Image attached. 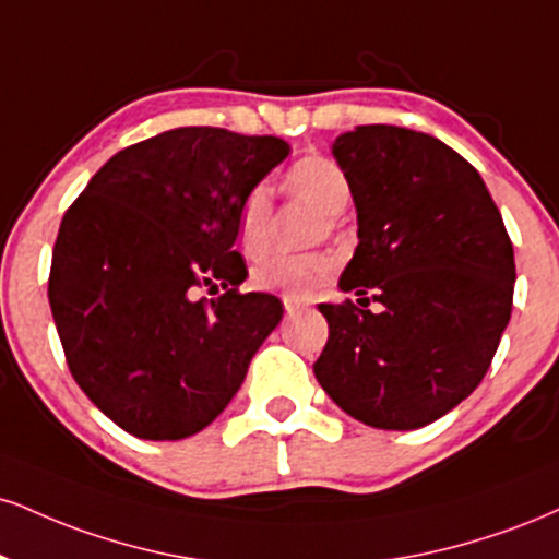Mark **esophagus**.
I'll return each mask as SVG.
<instances>
[{
  "mask_svg": "<svg viewBox=\"0 0 559 559\" xmlns=\"http://www.w3.org/2000/svg\"><path fill=\"white\" fill-rule=\"evenodd\" d=\"M284 309H286V314H299V312H305L307 305H305V301H299V299L284 297Z\"/></svg>",
  "mask_w": 559,
  "mask_h": 559,
  "instance_id": "1",
  "label": "esophagus"
}]
</instances>
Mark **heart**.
Segmentation results:
<instances>
[{
  "instance_id": "b5f03b06",
  "label": "heart",
  "mask_w": 559,
  "mask_h": 559,
  "mask_svg": "<svg viewBox=\"0 0 559 559\" xmlns=\"http://www.w3.org/2000/svg\"><path fill=\"white\" fill-rule=\"evenodd\" d=\"M281 190L288 198L305 203L322 213L318 226V239L331 231L335 215L346 211L352 200V181L346 171L325 156H305L294 160L281 177ZM271 224H273V194L267 187L254 190L241 200L237 213V245L247 260H260L271 250ZM338 262L331 252L307 254H271L260 260L252 271V286L260 292H275L292 299H309L333 278Z\"/></svg>"
}]
</instances>
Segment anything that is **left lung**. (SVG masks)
Masks as SVG:
<instances>
[{"instance_id": "1", "label": "left lung", "mask_w": 559, "mask_h": 559, "mask_svg": "<svg viewBox=\"0 0 559 559\" xmlns=\"http://www.w3.org/2000/svg\"><path fill=\"white\" fill-rule=\"evenodd\" d=\"M333 156L359 218L341 288L359 305H318L328 344L314 378L369 427H425L492 365L513 309V241L479 171L432 134L361 124Z\"/></svg>"}]
</instances>
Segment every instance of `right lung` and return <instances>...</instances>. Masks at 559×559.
<instances>
[{
  "label": "right lung",
  "instance_id": "add662e5",
  "mask_svg": "<svg viewBox=\"0 0 559 559\" xmlns=\"http://www.w3.org/2000/svg\"><path fill=\"white\" fill-rule=\"evenodd\" d=\"M286 156L273 134L179 127L111 156L67 207L51 314L72 378L124 432L205 429L281 322L273 294L239 292L234 241L241 200Z\"/></svg>",
  "mask_w": 559,
  "mask_h": 559
}]
</instances>
